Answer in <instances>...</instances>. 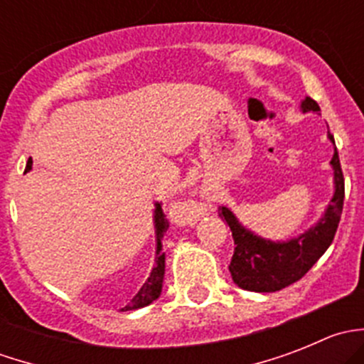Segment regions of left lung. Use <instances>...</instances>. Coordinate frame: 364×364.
Segmentation results:
<instances>
[{"instance_id":"left-lung-1","label":"left lung","mask_w":364,"mask_h":364,"mask_svg":"<svg viewBox=\"0 0 364 364\" xmlns=\"http://www.w3.org/2000/svg\"><path fill=\"white\" fill-rule=\"evenodd\" d=\"M303 112H318L317 102L306 97L301 104ZM329 141L335 139L328 132ZM335 171V196L326 209L324 216L311 229L289 241L264 240L245 229L229 208H218V215L229 223L234 237V255L230 260V277L237 287L252 292H277L301 280L310 267L324 255L335 240L341 209H343L345 179L341 172L338 151L331 159Z\"/></svg>"}]
</instances>
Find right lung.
I'll return each instance as SVG.
<instances>
[{
	"mask_svg": "<svg viewBox=\"0 0 364 364\" xmlns=\"http://www.w3.org/2000/svg\"><path fill=\"white\" fill-rule=\"evenodd\" d=\"M31 159L28 160V165H26V172L31 171ZM155 229H156V259L155 266H153L151 274L146 280V284L142 285L141 291L134 296V299L127 304L124 308H121V311L128 310H137V308L148 306L149 303L156 299L161 292V284H164V274H165V253L161 250V237H164L165 230L168 229V220L165 218L164 211H161V204H155Z\"/></svg>",
	"mask_w": 364,
	"mask_h": 364,
	"instance_id": "add662e5",
	"label": "right lung"
}]
</instances>
